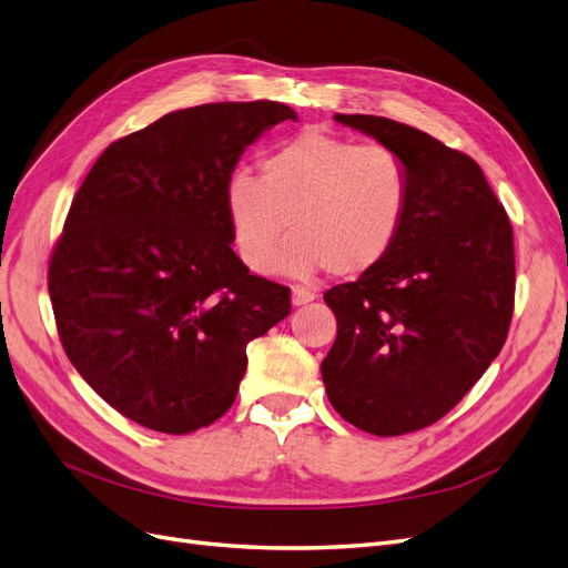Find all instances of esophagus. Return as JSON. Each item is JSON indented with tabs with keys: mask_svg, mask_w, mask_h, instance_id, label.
Returning a JSON list of instances; mask_svg holds the SVG:
<instances>
[{
	"mask_svg": "<svg viewBox=\"0 0 568 568\" xmlns=\"http://www.w3.org/2000/svg\"><path fill=\"white\" fill-rule=\"evenodd\" d=\"M313 300H316V295H313L311 290L300 287V285L292 287V306H304V304H308Z\"/></svg>",
	"mask_w": 568,
	"mask_h": 568,
	"instance_id": "obj_1",
	"label": "esophagus"
}]
</instances>
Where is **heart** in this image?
Listing matches in <instances>:
<instances>
[{
  "label": "heart",
  "mask_w": 568,
  "mask_h": 568,
  "mask_svg": "<svg viewBox=\"0 0 568 568\" xmlns=\"http://www.w3.org/2000/svg\"><path fill=\"white\" fill-rule=\"evenodd\" d=\"M412 205L405 156L386 144H361L304 131L273 144L260 178L234 171L224 184V215L239 260L266 273L281 252L290 273L321 266L334 278H361L400 241Z\"/></svg>",
  "instance_id": "b5f03b06"
}]
</instances>
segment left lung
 <instances>
[{
	"label": "left lung",
	"instance_id": "obj_1",
	"mask_svg": "<svg viewBox=\"0 0 568 568\" xmlns=\"http://www.w3.org/2000/svg\"><path fill=\"white\" fill-rule=\"evenodd\" d=\"M334 119L405 156L412 205L386 262L323 295L337 316L323 382L355 428L405 435L464 400L506 344L513 224L468 154L386 116Z\"/></svg>",
	"mask_w": 568,
	"mask_h": 568
}]
</instances>
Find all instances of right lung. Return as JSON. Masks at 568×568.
Here are the masks:
<instances>
[{
  "label": "right lung",
  "instance_id": "obj_1",
  "mask_svg": "<svg viewBox=\"0 0 568 568\" xmlns=\"http://www.w3.org/2000/svg\"><path fill=\"white\" fill-rule=\"evenodd\" d=\"M283 102H210L112 142L70 205L49 262L58 337L131 422L184 435L234 405L245 346L281 323L290 287L231 250L224 184Z\"/></svg>",
  "mask_w": 568,
  "mask_h": 568
}]
</instances>
